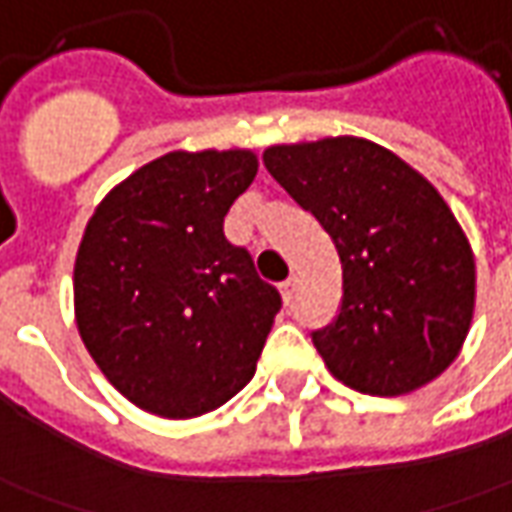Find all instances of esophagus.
Instances as JSON below:
<instances>
[{"mask_svg":"<svg viewBox=\"0 0 512 512\" xmlns=\"http://www.w3.org/2000/svg\"><path fill=\"white\" fill-rule=\"evenodd\" d=\"M295 284H298V278L290 276L287 281H281V298H284V303L292 301V295H295Z\"/></svg>","mask_w":512,"mask_h":512,"instance_id":"1","label":"esophagus"}]
</instances>
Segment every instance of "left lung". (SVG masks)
<instances>
[{"label":"left lung","mask_w":512,"mask_h":512,"mask_svg":"<svg viewBox=\"0 0 512 512\" xmlns=\"http://www.w3.org/2000/svg\"><path fill=\"white\" fill-rule=\"evenodd\" d=\"M262 158L343 264L340 315L312 334L331 376L368 396H407L438 379L477 301L474 250L438 189L359 136L273 144Z\"/></svg>","instance_id":"left-lung-1"}]
</instances>
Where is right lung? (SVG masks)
<instances>
[{"label": "right lung", "mask_w": 512, "mask_h": 512, "mask_svg": "<svg viewBox=\"0 0 512 512\" xmlns=\"http://www.w3.org/2000/svg\"><path fill=\"white\" fill-rule=\"evenodd\" d=\"M259 172L253 150L161 155L116 183L74 259V320L130 404L197 418L256 373L281 295L222 220Z\"/></svg>", "instance_id": "obj_1"}]
</instances>
